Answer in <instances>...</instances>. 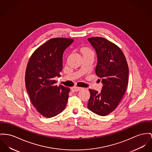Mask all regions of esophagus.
Segmentation results:
<instances>
[{
  "instance_id": "34e87169",
  "label": "esophagus",
  "mask_w": 152,
  "mask_h": 152,
  "mask_svg": "<svg viewBox=\"0 0 152 152\" xmlns=\"http://www.w3.org/2000/svg\"><path fill=\"white\" fill-rule=\"evenodd\" d=\"M71 89V91H72V92H74V91H80L81 89H82V88H79V87L75 86V87H72Z\"/></svg>"
}]
</instances>
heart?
I'll use <instances>...</instances> for the list:
<instances>
[{
	"label": "heart",
	"mask_w": 152,
	"mask_h": 152,
	"mask_svg": "<svg viewBox=\"0 0 152 152\" xmlns=\"http://www.w3.org/2000/svg\"><path fill=\"white\" fill-rule=\"evenodd\" d=\"M81 52L82 53V55H85V54H91L94 55V53L93 51L91 50L89 48H83L81 49Z\"/></svg>",
	"instance_id": "b5f03b06"
}]
</instances>
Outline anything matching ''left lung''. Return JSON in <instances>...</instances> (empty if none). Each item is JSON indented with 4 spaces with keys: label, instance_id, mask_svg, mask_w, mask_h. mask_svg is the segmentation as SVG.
I'll use <instances>...</instances> for the list:
<instances>
[{
    "label": "left lung",
    "instance_id": "8db88e82",
    "mask_svg": "<svg viewBox=\"0 0 152 152\" xmlns=\"http://www.w3.org/2000/svg\"><path fill=\"white\" fill-rule=\"evenodd\" d=\"M97 54L96 74L103 85L101 92L89 89L88 108L105 116L118 105L124 94L129 80V67L124 55L115 44L102 37L88 39Z\"/></svg>",
    "mask_w": 152,
    "mask_h": 152
}]
</instances>
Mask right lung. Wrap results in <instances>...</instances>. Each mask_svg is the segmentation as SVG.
<instances>
[{
	"label": "right lung",
	"mask_w": 152,
	"mask_h": 152,
	"mask_svg": "<svg viewBox=\"0 0 152 152\" xmlns=\"http://www.w3.org/2000/svg\"><path fill=\"white\" fill-rule=\"evenodd\" d=\"M73 39H52L31 56L25 73V85L32 104L46 118L58 115L67 104L70 88L55 85L56 77H61L63 54Z\"/></svg>",
	"instance_id": "1"
}]
</instances>
